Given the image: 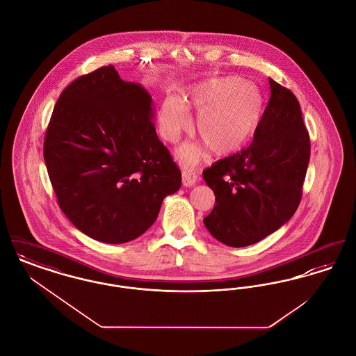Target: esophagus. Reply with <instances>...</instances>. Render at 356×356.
<instances>
[{"label": "esophagus", "mask_w": 356, "mask_h": 356, "mask_svg": "<svg viewBox=\"0 0 356 356\" xmlns=\"http://www.w3.org/2000/svg\"><path fill=\"white\" fill-rule=\"evenodd\" d=\"M181 180H183V186H193L197 183V175L191 170H184L181 173Z\"/></svg>", "instance_id": "1"}]
</instances>
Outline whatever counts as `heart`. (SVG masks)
Instances as JSON below:
<instances>
[{"mask_svg": "<svg viewBox=\"0 0 356 356\" xmlns=\"http://www.w3.org/2000/svg\"><path fill=\"white\" fill-rule=\"evenodd\" d=\"M197 113L192 131L202 144H186L177 151L184 165H193L207 148L215 156L238 151L252 136L263 115L259 89L237 76L216 77L193 85L183 97L168 96L159 112V132L167 143H176L189 127V112Z\"/></svg>", "mask_w": 356, "mask_h": 356, "instance_id": "b5f03b06", "label": "heart"}]
</instances>
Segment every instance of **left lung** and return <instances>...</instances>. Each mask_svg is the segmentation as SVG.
<instances>
[{"instance_id":"1","label":"left lung","mask_w":356,"mask_h":356,"mask_svg":"<svg viewBox=\"0 0 356 356\" xmlns=\"http://www.w3.org/2000/svg\"><path fill=\"white\" fill-rule=\"evenodd\" d=\"M270 89L252 143L203 172L216 199L204 224L229 247H247L271 235L302 200L309 135L295 95L272 79Z\"/></svg>"}]
</instances>
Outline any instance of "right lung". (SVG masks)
Masks as SVG:
<instances>
[{
    "instance_id": "1",
    "label": "right lung",
    "mask_w": 356,
    "mask_h": 356,
    "mask_svg": "<svg viewBox=\"0 0 356 356\" xmlns=\"http://www.w3.org/2000/svg\"><path fill=\"white\" fill-rule=\"evenodd\" d=\"M152 99L113 65L77 77L61 92L44 140L57 203L83 234L109 244L143 235L181 172L159 140Z\"/></svg>"
}]
</instances>
